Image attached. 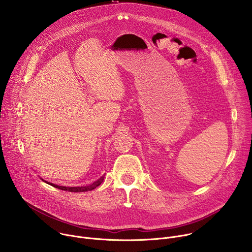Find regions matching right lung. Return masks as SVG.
Instances as JSON below:
<instances>
[{
    "instance_id": "right-lung-1",
    "label": "right lung",
    "mask_w": 252,
    "mask_h": 252,
    "mask_svg": "<svg viewBox=\"0 0 252 252\" xmlns=\"http://www.w3.org/2000/svg\"><path fill=\"white\" fill-rule=\"evenodd\" d=\"M103 181V176L101 178H99L98 181H96L95 183H94L93 185L89 186V187H78V188H66V187H60V186H56L54 184H51V183H48L46 182L47 184H50L51 186H53L54 188H57L59 189H62V190H65V191H71V192H84V191H89V190H93L96 187H98Z\"/></svg>"
}]
</instances>
